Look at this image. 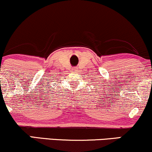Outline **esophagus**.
Instances as JSON below:
<instances>
[{
	"instance_id": "esophagus-1",
	"label": "esophagus",
	"mask_w": 152,
	"mask_h": 152,
	"mask_svg": "<svg viewBox=\"0 0 152 152\" xmlns=\"http://www.w3.org/2000/svg\"><path fill=\"white\" fill-rule=\"evenodd\" d=\"M72 70H73V71H77V69H76V68H73Z\"/></svg>"
}]
</instances>
